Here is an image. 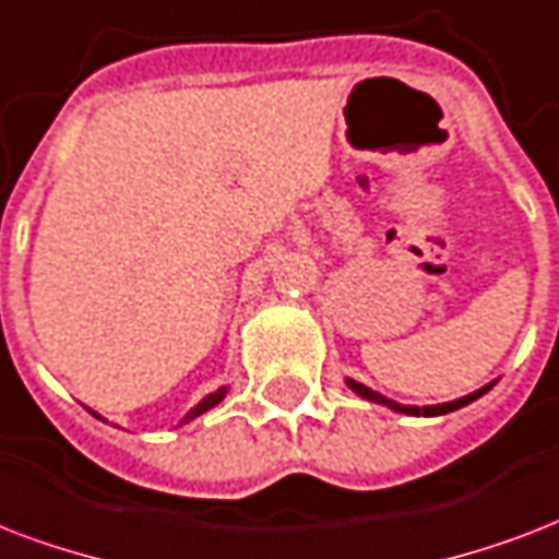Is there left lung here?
<instances>
[{
  "instance_id": "8db88e82",
  "label": "left lung",
  "mask_w": 559,
  "mask_h": 559,
  "mask_svg": "<svg viewBox=\"0 0 559 559\" xmlns=\"http://www.w3.org/2000/svg\"><path fill=\"white\" fill-rule=\"evenodd\" d=\"M492 384H496V382L484 384V388H478V391H473V393H466V396H461V400L440 402V405H423V408H419V405H400V402H396V400H388V396H382V393L373 391V388H367V384L356 382V379H347V388H349V391L358 393L361 400L376 402V405H384V408L396 411V414H408V417H440V414H449V411L464 408V405H469V402L481 400L484 393L490 391Z\"/></svg>"
}]
</instances>
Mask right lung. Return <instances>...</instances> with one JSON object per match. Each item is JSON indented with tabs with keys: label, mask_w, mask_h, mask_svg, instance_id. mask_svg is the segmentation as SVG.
Masks as SVG:
<instances>
[{
	"label": "right lung",
	"mask_w": 559,
	"mask_h": 559,
	"mask_svg": "<svg viewBox=\"0 0 559 559\" xmlns=\"http://www.w3.org/2000/svg\"><path fill=\"white\" fill-rule=\"evenodd\" d=\"M227 391H230V388H227V384H221L218 391L206 393V396H203V400L198 402V405H194V408L189 411V414H186L183 419H180V426H183V423H192L194 417H201V414H206V411H210V408H215V405H218V402L224 400V396H227ZM93 414H95V411H93ZM95 417H98V419H104L102 414H95Z\"/></svg>",
	"instance_id": "1"
}]
</instances>
